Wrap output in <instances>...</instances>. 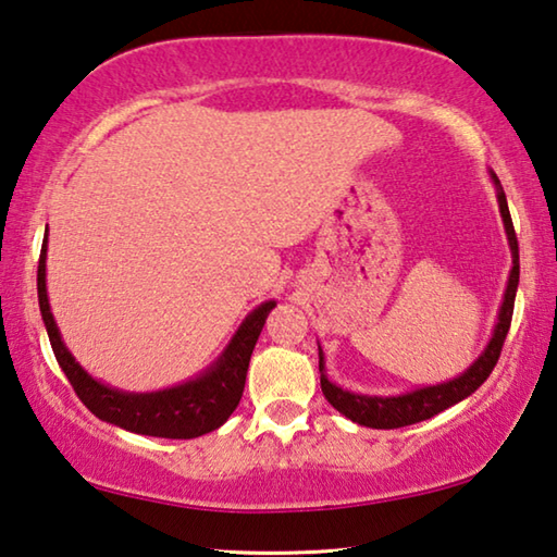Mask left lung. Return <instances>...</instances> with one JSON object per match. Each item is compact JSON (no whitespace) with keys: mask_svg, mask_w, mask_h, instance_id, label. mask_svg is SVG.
<instances>
[{"mask_svg":"<svg viewBox=\"0 0 557 557\" xmlns=\"http://www.w3.org/2000/svg\"><path fill=\"white\" fill-rule=\"evenodd\" d=\"M488 178H492V184L496 188L498 213H502L513 265H511V272H508L502 307H498L494 332H492V336H488L484 351L479 354L465 371L449 381L420 385V388L395 393V395H373V393L346 391V388H342V385H336L334 381H329L324 351H322V346H319V373H322V379L319 381H322L324 398L332 403L334 408L344 414V418L354 420L356 425L373 428V430H393V428H405V425H414V422L430 420L432 414H437L442 410L451 408V405H457L465 398H469V395L488 379V373L494 371L498 356H502V346L506 342L508 326H511V317H513V301H516V289H518V240L513 233L511 213H508L504 186H502V182H498V176L492 172V169H488Z\"/></svg>","mask_w":557,"mask_h":557,"instance_id":"obj_1","label":"left lung"}]
</instances>
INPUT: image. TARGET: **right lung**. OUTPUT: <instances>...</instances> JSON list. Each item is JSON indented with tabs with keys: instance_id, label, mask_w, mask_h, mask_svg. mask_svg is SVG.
Instances as JSON below:
<instances>
[{
	"instance_id": "obj_1",
	"label": "right lung",
	"mask_w": 557,
	"mask_h": 557,
	"mask_svg": "<svg viewBox=\"0 0 557 557\" xmlns=\"http://www.w3.org/2000/svg\"><path fill=\"white\" fill-rule=\"evenodd\" d=\"M46 252H49V228L44 235L39 275H36L41 319L55 361H59L61 371L71 381L83 405L96 418L127 432H135V435L166 440L201 437L206 432L219 430L231 418V412L240 403L252 348H256L268 314L277 307L275 299L262 301L252 312H248L240 326L235 329L231 342L225 344L221 356L211 366H206L201 373H196L194 379L159 391H122L90 375L65 346L61 329L51 312L49 289H46Z\"/></svg>"
}]
</instances>
